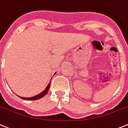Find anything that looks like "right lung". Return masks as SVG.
<instances>
[{
  "instance_id": "obj_1",
  "label": "right lung",
  "mask_w": 128,
  "mask_h": 128,
  "mask_svg": "<svg viewBox=\"0 0 128 128\" xmlns=\"http://www.w3.org/2000/svg\"><path fill=\"white\" fill-rule=\"evenodd\" d=\"M54 74H56V73H55ZM51 79H52V78H51ZM51 80H50V83H49L48 85L47 86V87L46 88L45 90H44V91H42L40 93L37 94V95L34 96L30 97V98H23V97H21V96H19V97L22 98V99L25 100H37L40 99V98H42V97H44V96L46 95L47 93H48V91H49V90H50V84H51Z\"/></svg>"
}]
</instances>
